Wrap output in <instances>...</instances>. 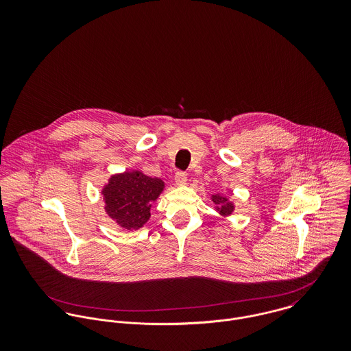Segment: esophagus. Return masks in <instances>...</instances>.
<instances>
[{"label":"esophagus","instance_id":"34e87169","mask_svg":"<svg viewBox=\"0 0 351 351\" xmlns=\"http://www.w3.org/2000/svg\"><path fill=\"white\" fill-rule=\"evenodd\" d=\"M176 182L178 184V185H185L186 184V181H188V174H186V171H177L176 173Z\"/></svg>","mask_w":351,"mask_h":351}]
</instances>
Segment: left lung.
Returning a JSON list of instances; mask_svg holds the SVG:
<instances>
[{
	"label": "left lung",
	"mask_w": 351,
	"mask_h": 351,
	"mask_svg": "<svg viewBox=\"0 0 351 351\" xmlns=\"http://www.w3.org/2000/svg\"><path fill=\"white\" fill-rule=\"evenodd\" d=\"M212 201L217 205L216 208L220 210L221 215H230L234 210L232 202H230L226 197H223L220 195H213L212 196Z\"/></svg>",
	"instance_id": "left-lung-1"
}]
</instances>
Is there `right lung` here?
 Returning a JSON list of instances; mask_svg holds the SVG:
<instances>
[{
	"label": "right lung",
	"mask_w": 351,
	"mask_h": 351,
	"mask_svg": "<svg viewBox=\"0 0 351 351\" xmlns=\"http://www.w3.org/2000/svg\"><path fill=\"white\" fill-rule=\"evenodd\" d=\"M165 184L141 171L113 176L104 188L105 210L117 224L127 230L141 228L150 219L151 202L156 200Z\"/></svg>",
	"instance_id": "right-lung-1"
}]
</instances>
